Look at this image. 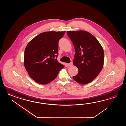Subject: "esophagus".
<instances>
[{
    "label": "esophagus",
    "mask_w": 126,
    "mask_h": 126,
    "mask_svg": "<svg viewBox=\"0 0 126 126\" xmlns=\"http://www.w3.org/2000/svg\"><path fill=\"white\" fill-rule=\"evenodd\" d=\"M72 65H73V63L71 62V63H68V64H67V66H72Z\"/></svg>",
    "instance_id": "esophagus-1"
}]
</instances>
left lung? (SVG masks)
Listing matches in <instances>:
<instances>
[{
  "label": "left lung",
  "instance_id": "left-lung-1",
  "mask_svg": "<svg viewBox=\"0 0 126 126\" xmlns=\"http://www.w3.org/2000/svg\"><path fill=\"white\" fill-rule=\"evenodd\" d=\"M67 33L75 48L73 65L78 69V74L73 79L82 85L90 83L99 74L104 66L102 46L88 32L67 31Z\"/></svg>",
  "mask_w": 126,
  "mask_h": 126
}]
</instances>
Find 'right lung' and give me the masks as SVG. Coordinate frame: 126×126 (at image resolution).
I'll return each instance as SVG.
<instances>
[{
  "instance_id": "right-lung-1",
  "label": "right lung",
  "mask_w": 126,
  "mask_h": 126,
  "mask_svg": "<svg viewBox=\"0 0 126 126\" xmlns=\"http://www.w3.org/2000/svg\"><path fill=\"white\" fill-rule=\"evenodd\" d=\"M65 32L41 33L31 40L25 50L24 67L30 77L37 83L47 84L54 80L64 67L56 57L59 41Z\"/></svg>"
}]
</instances>
